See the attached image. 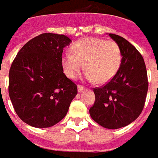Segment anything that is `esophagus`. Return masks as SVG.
Returning <instances> with one entry per match:
<instances>
[{
    "instance_id": "obj_1",
    "label": "esophagus",
    "mask_w": 158,
    "mask_h": 158,
    "mask_svg": "<svg viewBox=\"0 0 158 158\" xmlns=\"http://www.w3.org/2000/svg\"><path fill=\"white\" fill-rule=\"evenodd\" d=\"M84 89H85V87L81 86V85H78V92H79V93L82 92Z\"/></svg>"
}]
</instances>
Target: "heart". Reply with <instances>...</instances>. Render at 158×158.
<instances>
[{"label":"heart","instance_id":"heart-1","mask_svg":"<svg viewBox=\"0 0 158 158\" xmlns=\"http://www.w3.org/2000/svg\"><path fill=\"white\" fill-rule=\"evenodd\" d=\"M71 52L64 53L61 59L62 70L70 79L78 77L83 63L87 80L105 83L116 76L121 65V49L112 41L83 38L72 45Z\"/></svg>","mask_w":158,"mask_h":158}]
</instances>
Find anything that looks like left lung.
Wrapping results in <instances>:
<instances>
[{
	"instance_id": "1",
	"label": "left lung",
	"mask_w": 158,
	"mask_h": 158,
	"mask_svg": "<svg viewBox=\"0 0 158 158\" xmlns=\"http://www.w3.org/2000/svg\"><path fill=\"white\" fill-rule=\"evenodd\" d=\"M121 49L122 62L116 76L101 88H95L96 101L89 115L98 124L116 130L139 116L145 103L148 77L143 58L123 37L110 34Z\"/></svg>"
}]
</instances>
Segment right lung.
I'll return each mask as SVG.
<instances>
[{
  "instance_id": "1",
  "label": "right lung",
  "mask_w": 158,
  "mask_h": 158,
  "mask_svg": "<svg viewBox=\"0 0 158 158\" xmlns=\"http://www.w3.org/2000/svg\"><path fill=\"white\" fill-rule=\"evenodd\" d=\"M71 42L64 35L44 33L21 48L8 75L13 107L24 123L48 128L64 118L77 86L62 70L63 48Z\"/></svg>"
}]
</instances>
